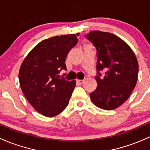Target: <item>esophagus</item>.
<instances>
[{"label": "esophagus", "mask_w": 150, "mask_h": 150, "mask_svg": "<svg viewBox=\"0 0 150 150\" xmlns=\"http://www.w3.org/2000/svg\"><path fill=\"white\" fill-rule=\"evenodd\" d=\"M84 80H82V79L76 80V83L78 84H80V85H81V84H82L83 83H84Z\"/></svg>", "instance_id": "34e87169"}]
</instances>
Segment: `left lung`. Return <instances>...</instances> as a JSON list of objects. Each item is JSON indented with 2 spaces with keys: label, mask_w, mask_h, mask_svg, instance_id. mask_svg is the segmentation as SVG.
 Returning a JSON list of instances; mask_svg holds the SVG:
<instances>
[{
  "label": "left lung",
  "mask_w": 150,
  "mask_h": 150,
  "mask_svg": "<svg viewBox=\"0 0 150 150\" xmlns=\"http://www.w3.org/2000/svg\"><path fill=\"white\" fill-rule=\"evenodd\" d=\"M85 38L97 50L96 89L92 103L104 110H113L126 101L137 81L139 65L134 52L121 38L109 32L92 31ZM102 71H105L103 77Z\"/></svg>",
  "instance_id": "obj_1"
}]
</instances>
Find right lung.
<instances>
[{"label": "right lung", "mask_w": 150, "mask_h": 150, "mask_svg": "<svg viewBox=\"0 0 150 150\" xmlns=\"http://www.w3.org/2000/svg\"><path fill=\"white\" fill-rule=\"evenodd\" d=\"M77 42L76 35L44 40L21 64L18 74L21 90L31 105L45 116L58 115L69 105L76 81L59 78L58 74L66 71V58Z\"/></svg>", "instance_id": "1"}]
</instances>
